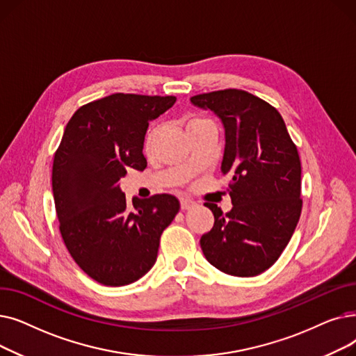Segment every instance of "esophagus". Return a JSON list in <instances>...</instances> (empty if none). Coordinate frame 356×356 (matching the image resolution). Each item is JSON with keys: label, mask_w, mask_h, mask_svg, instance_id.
<instances>
[{"label": "esophagus", "mask_w": 356, "mask_h": 356, "mask_svg": "<svg viewBox=\"0 0 356 356\" xmlns=\"http://www.w3.org/2000/svg\"><path fill=\"white\" fill-rule=\"evenodd\" d=\"M195 204V202L193 200H191V199H186V197H183L181 200H180V208H181V211H188V209H191L192 207Z\"/></svg>", "instance_id": "esophagus-1"}]
</instances>
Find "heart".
<instances>
[{
	"mask_svg": "<svg viewBox=\"0 0 356 356\" xmlns=\"http://www.w3.org/2000/svg\"><path fill=\"white\" fill-rule=\"evenodd\" d=\"M200 122H207L202 118H192L189 122H188V127H192V125H196V124H200Z\"/></svg>",
	"mask_w": 356,
	"mask_h": 356,
	"instance_id": "1",
	"label": "heart"
}]
</instances>
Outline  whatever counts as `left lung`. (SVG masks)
I'll return each mask as SVG.
<instances>
[{
	"label": "left lung",
	"mask_w": 356,
	"mask_h": 356,
	"mask_svg": "<svg viewBox=\"0 0 356 356\" xmlns=\"http://www.w3.org/2000/svg\"><path fill=\"white\" fill-rule=\"evenodd\" d=\"M211 109L225 129L222 175H229L232 209L215 216L200 238L203 255L218 270L254 277L268 270L287 247L302 213V164L280 112L239 89L191 98Z\"/></svg>",
	"instance_id": "8db88e82"
}]
</instances>
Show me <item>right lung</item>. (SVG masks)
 <instances>
[{"label":"right lung","mask_w":356,"mask_h":356,"mask_svg":"<svg viewBox=\"0 0 356 356\" xmlns=\"http://www.w3.org/2000/svg\"><path fill=\"white\" fill-rule=\"evenodd\" d=\"M175 97L114 93L81 106L69 120L51 170L59 229L72 258L95 282L120 287L154 266L161 232L180 209L172 195L133 197L128 207L120 179L143 172L148 122Z\"/></svg>","instance_id":"1"}]
</instances>
